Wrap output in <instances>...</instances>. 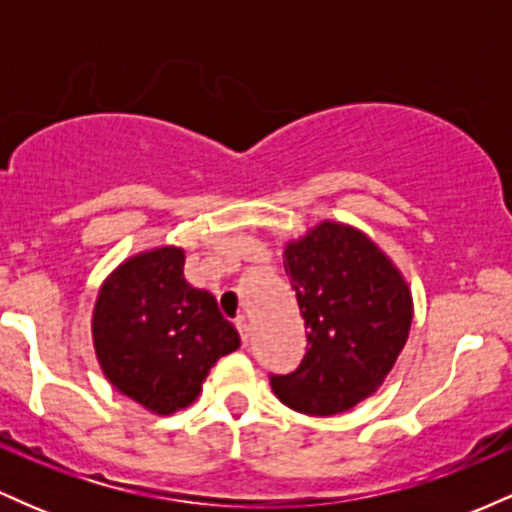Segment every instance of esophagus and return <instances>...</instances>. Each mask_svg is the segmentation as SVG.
Instances as JSON below:
<instances>
[{"instance_id":"obj_1","label":"esophagus","mask_w":512,"mask_h":512,"mask_svg":"<svg viewBox=\"0 0 512 512\" xmlns=\"http://www.w3.org/2000/svg\"><path fill=\"white\" fill-rule=\"evenodd\" d=\"M236 327H238V334H240V342H243V346H248V342H250V325H248V322H245V317H240V320L236 322Z\"/></svg>"}]
</instances>
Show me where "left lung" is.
<instances>
[{"instance_id": "left-lung-1", "label": "left lung", "mask_w": 512, "mask_h": 512, "mask_svg": "<svg viewBox=\"0 0 512 512\" xmlns=\"http://www.w3.org/2000/svg\"><path fill=\"white\" fill-rule=\"evenodd\" d=\"M305 320L301 366L269 375L286 407L332 416L383 385L411 327V293L399 269L356 228L322 221L284 250Z\"/></svg>"}]
</instances>
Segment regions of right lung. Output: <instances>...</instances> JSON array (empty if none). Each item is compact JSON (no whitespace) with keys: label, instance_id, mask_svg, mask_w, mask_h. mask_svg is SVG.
Here are the masks:
<instances>
[{"label":"right lung","instance_id":"obj_1","mask_svg":"<svg viewBox=\"0 0 512 512\" xmlns=\"http://www.w3.org/2000/svg\"><path fill=\"white\" fill-rule=\"evenodd\" d=\"M185 252L156 248L122 262L93 308V346L105 378L154 414L192 404L221 356L240 346L209 291L182 274Z\"/></svg>","mask_w":512,"mask_h":512}]
</instances>
